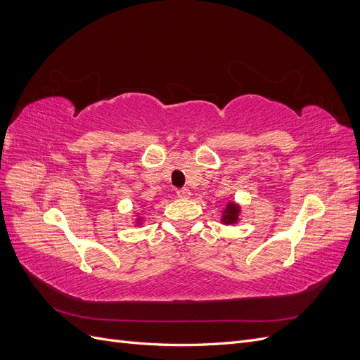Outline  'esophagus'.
Returning a JSON list of instances; mask_svg holds the SVG:
<instances>
[{"label":"esophagus","mask_w":360,"mask_h":360,"mask_svg":"<svg viewBox=\"0 0 360 360\" xmlns=\"http://www.w3.org/2000/svg\"><path fill=\"white\" fill-rule=\"evenodd\" d=\"M177 195H179L180 198H188L189 195H191V192H189L188 188H181V189H177Z\"/></svg>","instance_id":"esophagus-1"}]
</instances>
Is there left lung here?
Listing matches in <instances>:
<instances>
[{
	"label": "left lung",
	"instance_id": "8db88e82",
	"mask_svg": "<svg viewBox=\"0 0 360 360\" xmlns=\"http://www.w3.org/2000/svg\"><path fill=\"white\" fill-rule=\"evenodd\" d=\"M238 213H240V209H238L237 204L233 202H228L226 209L222 214V222L225 225H230V224H236L238 221Z\"/></svg>",
	"mask_w": 360,
	"mask_h": 360
}]
</instances>
